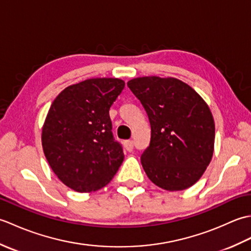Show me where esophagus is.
Here are the masks:
<instances>
[{
    "instance_id": "esophagus-1",
    "label": "esophagus",
    "mask_w": 251,
    "mask_h": 251,
    "mask_svg": "<svg viewBox=\"0 0 251 251\" xmlns=\"http://www.w3.org/2000/svg\"><path fill=\"white\" fill-rule=\"evenodd\" d=\"M124 147H125V149L128 152H131L132 151V149H134V141L132 140H128V141H125V143H124Z\"/></svg>"
}]
</instances>
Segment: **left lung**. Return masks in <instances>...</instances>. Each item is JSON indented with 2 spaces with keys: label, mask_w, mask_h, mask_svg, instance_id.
Instances as JSON below:
<instances>
[{
  "label": "left lung",
  "mask_w": 251,
  "mask_h": 251,
  "mask_svg": "<svg viewBox=\"0 0 251 251\" xmlns=\"http://www.w3.org/2000/svg\"><path fill=\"white\" fill-rule=\"evenodd\" d=\"M127 85L151 126L150 145L141 155L148 178L166 191L189 189L214 155L215 121L209 106L176 77L141 76Z\"/></svg>",
  "instance_id": "left-lung-1"
}]
</instances>
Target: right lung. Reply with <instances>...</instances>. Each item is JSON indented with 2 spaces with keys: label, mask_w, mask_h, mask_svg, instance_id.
Here are the masks:
<instances>
[{
  "label": "right lung",
  "mask_w": 251,
  "mask_h": 251,
  "mask_svg": "<svg viewBox=\"0 0 251 251\" xmlns=\"http://www.w3.org/2000/svg\"><path fill=\"white\" fill-rule=\"evenodd\" d=\"M124 87L121 78H88L66 87L52 101L42 127V147L52 172L73 191L103 188L124 161L109 115Z\"/></svg>",
  "instance_id": "right-lung-1"
}]
</instances>
